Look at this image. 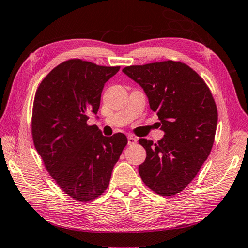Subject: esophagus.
Returning <instances> with one entry per match:
<instances>
[{
    "label": "esophagus",
    "instance_id": "1",
    "mask_svg": "<svg viewBox=\"0 0 248 248\" xmlns=\"http://www.w3.org/2000/svg\"><path fill=\"white\" fill-rule=\"evenodd\" d=\"M137 141H138V139L136 137H134V136H128V138H127V142H128L129 146L135 144Z\"/></svg>",
    "mask_w": 248,
    "mask_h": 248
}]
</instances>
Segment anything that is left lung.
Listing matches in <instances>:
<instances>
[{"mask_svg":"<svg viewBox=\"0 0 248 248\" xmlns=\"http://www.w3.org/2000/svg\"><path fill=\"white\" fill-rule=\"evenodd\" d=\"M122 71L141 86L164 132L155 143L139 139L147 152L139 175L157 194L179 193L197 176L213 148L218 113L212 93L194 70L172 60Z\"/></svg>","mask_w":248,"mask_h":248,"instance_id":"1","label":"left lung"}]
</instances>
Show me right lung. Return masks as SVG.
Segmentation results:
<instances>
[{
	"instance_id": "1",
	"label": "right lung",
	"mask_w": 248,
	"mask_h": 248,
	"mask_svg": "<svg viewBox=\"0 0 248 248\" xmlns=\"http://www.w3.org/2000/svg\"><path fill=\"white\" fill-rule=\"evenodd\" d=\"M119 70L71 59L51 70L35 93L34 147L60 188L81 202L105 192L127 144L122 133L106 137L96 125H87L99 109L106 82Z\"/></svg>"
}]
</instances>
